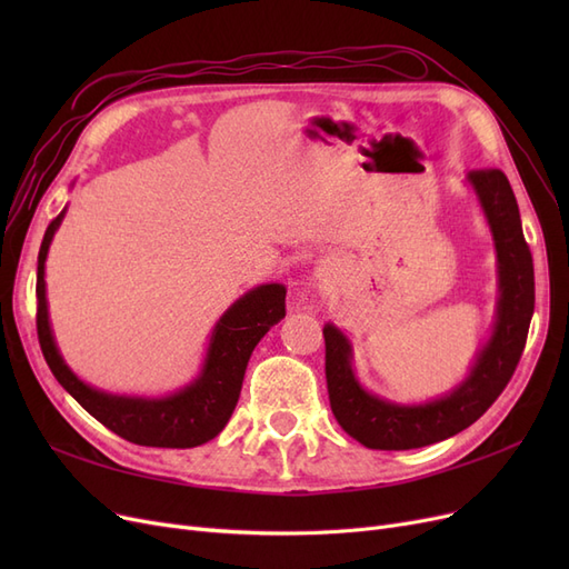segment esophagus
I'll list each match as a JSON object with an SVG mask.
<instances>
[{
    "label": "esophagus",
    "instance_id": "1",
    "mask_svg": "<svg viewBox=\"0 0 569 569\" xmlns=\"http://www.w3.org/2000/svg\"><path fill=\"white\" fill-rule=\"evenodd\" d=\"M299 303H301V306H308V303H311V297L303 295V291H301V295H299Z\"/></svg>",
    "mask_w": 569,
    "mask_h": 569
}]
</instances>
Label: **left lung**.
<instances>
[{
	"instance_id": "obj_1",
	"label": "left lung",
	"mask_w": 569,
	"mask_h": 569,
	"mask_svg": "<svg viewBox=\"0 0 569 569\" xmlns=\"http://www.w3.org/2000/svg\"><path fill=\"white\" fill-rule=\"evenodd\" d=\"M477 194L496 249L498 299L491 337L475 356L468 377L449 393L425 403H396L358 382L349 337L327 322L325 377L330 406L343 432L377 451H408L449 439L501 396L520 363L533 313V263L508 178L498 168L472 170L465 178Z\"/></svg>"
}]
</instances>
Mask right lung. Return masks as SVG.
I'll list each match as a JSON object with an SVG mask.
<instances>
[{
    "instance_id": "obj_1",
    "label": "right lung",
    "mask_w": 569,
    "mask_h": 569,
    "mask_svg": "<svg viewBox=\"0 0 569 569\" xmlns=\"http://www.w3.org/2000/svg\"><path fill=\"white\" fill-rule=\"evenodd\" d=\"M66 209L49 222L38 256V337L49 370L73 399L111 432L140 446L157 449H192L211 441L228 425L242 391L247 363L256 343L272 325L284 318V284L270 282L249 289L216 322L201 372L187 387L149 399L120 396L90 387L66 366L51 332L44 261Z\"/></svg>"
}]
</instances>
